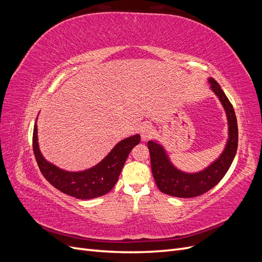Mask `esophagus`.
<instances>
[{"label": "esophagus", "mask_w": 262, "mask_h": 262, "mask_svg": "<svg viewBox=\"0 0 262 262\" xmlns=\"http://www.w3.org/2000/svg\"><path fill=\"white\" fill-rule=\"evenodd\" d=\"M140 133H141L142 139H143L144 141H146V140H148L154 134V129H153V126L150 125V124H143V125L141 126Z\"/></svg>", "instance_id": "34e87169"}]
</instances>
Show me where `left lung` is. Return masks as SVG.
<instances>
[{"label":"left lung","instance_id":"obj_1","mask_svg":"<svg viewBox=\"0 0 262 262\" xmlns=\"http://www.w3.org/2000/svg\"><path fill=\"white\" fill-rule=\"evenodd\" d=\"M213 92L225 108L228 120L229 139L223 154L207 169L196 173H186L176 169L169 162L164 148L156 142L148 141L150 167L158 189L163 193L177 198H193L208 192L225 176L231 167L238 145V128L233 105L228 100L219 83L210 78Z\"/></svg>","mask_w":262,"mask_h":262}]
</instances>
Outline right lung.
<instances>
[{
    "label": "right lung",
    "mask_w": 262,
    "mask_h": 262,
    "mask_svg": "<svg viewBox=\"0 0 262 262\" xmlns=\"http://www.w3.org/2000/svg\"><path fill=\"white\" fill-rule=\"evenodd\" d=\"M140 140L139 134L122 140L98 165L80 172L62 170L45 160L38 146L36 123L33 134V148L39 169L54 188L71 196L86 200L104 195L115 187L128 155L131 149L139 144Z\"/></svg>",
    "instance_id": "obj_1"
}]
</instances>
